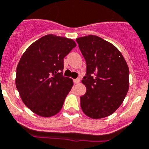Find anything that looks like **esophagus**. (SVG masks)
I'll use <instances>...</instances> for the list:
<instances>
[{"label":"esophagus","instance_id":"34e87169","mask_svg":"<svg viewBox=\"0 0 149 149\" xmlns=\"http://www.w3.org/2000/svg\"><path fill=\"white\" fill-rule=\"evenodd\" d=\"M80 79L79 78H77V79H74V80H73L74 81V84H79V83H80Z\"/></svg>","mask_w":149,"mask_h":149}]
</instances>
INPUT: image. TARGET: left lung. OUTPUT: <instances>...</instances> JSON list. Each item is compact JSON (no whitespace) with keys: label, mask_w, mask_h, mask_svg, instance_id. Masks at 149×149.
<instances>
[{"label":"left lung","mask_w":149,"mask_h":149,"mask_svg":"<svg viewBox=\"0 0 149 149\" xmlns=\"http://www.w3.org/2000/svg\"><path fill=\"white\" fill-rule=\"evenodd\" d=\"M86 63L82 83L86 92L80 97L84 114L93 119L108 117L123 102L129 87V69L120 52L96 35L76 39Z\"/></svg>","instance_id":"obj_1"}]
</instances>
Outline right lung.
<instances>
[{"mask_svg": "<svg viewBox=\"0 0 149 149\" xmlns=\"http://www.w3.org/2000/svg\"><path fill=\"white\" fill-rule=\"evenodd\" d=\"M76 46L72 39L47 35L30 45L17 66L15 84L24 104L49 117L62 109L73 80L63 77V58Z\"/></svg>", "mask_w": 149, "mask_h": 149, "instance_id": "right-lung-1", "label": "right lung"}]
</instances>
